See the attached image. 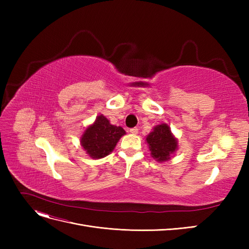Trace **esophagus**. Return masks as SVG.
Listing matches in <instances>:
<instances>
[{"label": "esophagus", "instance_id": "34e87169", "mask_svg": "<svg viewBox=\"0 0 249 249\" xmlns=\"http://www.w3.org/2000/svg\"><path fill=\"white\" fill-rule=\"evenodd\" d=\"M130 133L133 135H136L138 133V127H132V129H130Z\"/></svg>", "mask_w": 249, "mask_h": 249}]
</instances>
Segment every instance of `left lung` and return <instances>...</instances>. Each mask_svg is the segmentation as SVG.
<instances>
[{"label":"left lung","mask_w":249,"mask_h":249,"mask_svg":"<svg viewBox=\"0 0 249 249\" xmlns=\"http://www.w3.org/2000/svg\"><path fill=\"white\" fill-rule=\"evenodd\" d=\"M150 154L157 161L164 162L170 159L171 154L177 149V139L172 136L169 126L162 124L156 126L146 137Z\"/></svg>","instance_id":"left-lung-1"}]
</instances>
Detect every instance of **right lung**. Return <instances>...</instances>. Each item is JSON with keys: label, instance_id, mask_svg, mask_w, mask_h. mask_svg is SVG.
Listing matches in <instances>:
<instances>
[{"label": "right lung", "instance_id": "obj_1", "mask_svg": "<svg viewBox=\"0 0 249 249\" xmlns=\"http://www.w3.org/2000/svg\"><path fill=\"white\" fill-rule=\"evenodd\" d=\"M125 132L122 126L113 125L109 120L100 115L95 123L88 126L83 134L81 143L86 153L93 159H101L114 149L116 143Z\"/></svg>", "mask_w": 249, "mask_h": 249}]
</instances>
